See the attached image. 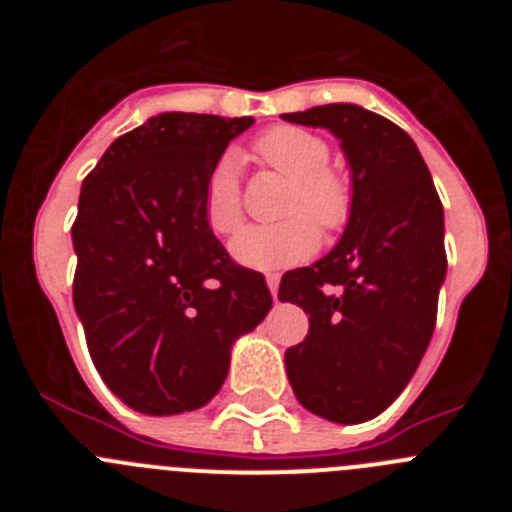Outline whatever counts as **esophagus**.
Instances as JSON below:
<instances>
[{"mask_svg":"<svg viewBox=\"0 0 512 512\" xmlns=\"http://www.w3.org/2000/svg\"><path fill=\"white\" fill-rule=\"evenodd\" d=\"M266 284H269L271 297L277 300V295H279V277H277V274H266Z\"/></svg>","mask_w":512,"mask_h":512,"instance_id":"34e87169","label":"esophagus"}]
</instances>
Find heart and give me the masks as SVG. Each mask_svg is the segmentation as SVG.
<instances>
[{
  "label": "heart",
  "mask_w": 512,
  "mask_h": 512,
  "mask_svg": "<svg viewBox=\"0 0 512 512\" xmlns=\"http://www.w3.org/2000/svg\"><path fill=\"white\" fill-rule=\"evenodd\" d=\"M261 164L289 179L279 215L282 223L251 225L233 241V256L248 269L274 271L310 259L323 233L346 228L354 212V184L338 166L328 164L330 146L310 130L277 125L253 143ZM202 217L217 235H230L243 223V189L238 158L223 156L212 166L202 189Z\"/></svg>",
  "instance_id": "heart-1"
}]
</instances>
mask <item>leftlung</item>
I'll return each instance as SVG.
<instances>
[{
	"mask_svg": "<svg viewBox=\"0 0 512 512\" xmlns=\"http://www.w3.org/2000/svg\"><path fill=\"white\" fill-rule=\"evenodd\" d=\"M282 117L336 133L354 171L341 243L279 284V300L310 320L284 354L287 377L310 413L364 423L408 387L431 343L446 277L443 205L413 138L387 117L359 104Z\"/></svg>",
	"mask_w": 512,
	"mask_h": 512,
	"instance_id": "8db88e82",
	"label": "left lung"
}]
</instances>
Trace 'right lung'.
Wrapping results in <instances>:
<instances>
[{
    "label": "right lung",
    "mask_w": 512,
    "mask_h": 512,
    "mask_svg": "<svg viewBox=\"0 0 512 512\" xmlns=\"http://www.w3.org/2000/svg\"><path fill=\"white\" fill-rule=\"evenodd\" d=\"M251 117L164 112L120 135L81 184L74 307L104 384L138 413L197 410L230 346L271 307L202 217L212 166Z\"/></svg>",
    "instance_id": "obj_1"
}]
</instances>
